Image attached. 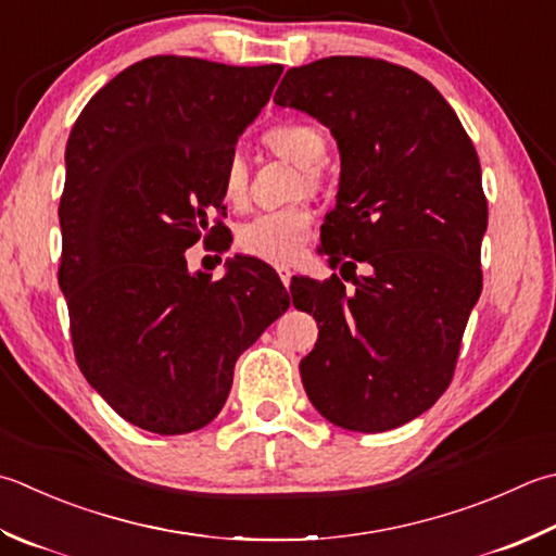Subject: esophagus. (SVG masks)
<instances>
[{
	"instance_id": "esophagus-1",
	"label": "esophagus",
	"mask_w": 556,
	"mask_h": 556,
	"mask_svg": "<svg viewBox=\"0 0 556 556\" xmlns=\"http://www.w3.org/2000/svg\"><path fill=\"white\" fill-rule=\"evenodd\" d=\"M277 271H279V279H281V285L289 287V285H291V269H289V267H279Z\"/></svg>"
}]
</instances>
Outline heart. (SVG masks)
<instances>
[{"mask_svg":"<svg viewBox=\"0 0 556 556\" xmlns=\"http://www.w3.org/2000/svg\"><path fill=\"white\" fill-rule=\"evenodd\" d=\"M265 144L303 168L308 188H318L320 170L315 168L325 156L328 141L318 127L306 123H285L265 132ZM222 190L228 204L241 206L248 194V168L241 156H228L222 170ZM311 236V214L306 210H281L260 214L238 228L236 243L243 253L271 265H291Z\"/></svg>","mask_w":556,"mask_h":556,"instance_id":"heart-1","label":"heart"}]
</instances>
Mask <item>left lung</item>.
I'll use <instances>...</instances> for the list:
<instances>
[{"instance_id": "obj_1", "label": "left lung", "mask_w": 556, "mask_h": 556, "mask_svg": "<svg viewBox=\"0 0 556 556\" xmlns=\"http://www.w3.org/2000/svg\"><path fill=\"white\" fill-rule=\"evenodd\" d=\"M277 105L318 119L340 149V190L320 253L340 277L291 281L318 320L301 358L313 407L334 427L378 433L419 417L448 388L482 293V168L458 115L412 70L374 58L293 67ZM367 265L355 275V263Z\"/></svg>"}]
</instances>
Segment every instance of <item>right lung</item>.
<instances>
[{"label": "right lung", "mask_w": 556, "mask_h": 556, "mask_svg": "<svg viewBox=\"0 0 556 556\" xmlns=\"http://www.w3.org/2000/svg\"><path fill=\"white\" fill-rule=\"evenodd\" d=\"M281 70L159 54L108 81L72 127L58 277L74 356L96 393L144 431L206 427L238 356L291 303L263 260H226L219 281L185 260L210 214H224V163Z\"/></svg>", "instance_id": "right-lung-1"}]
</instances>
